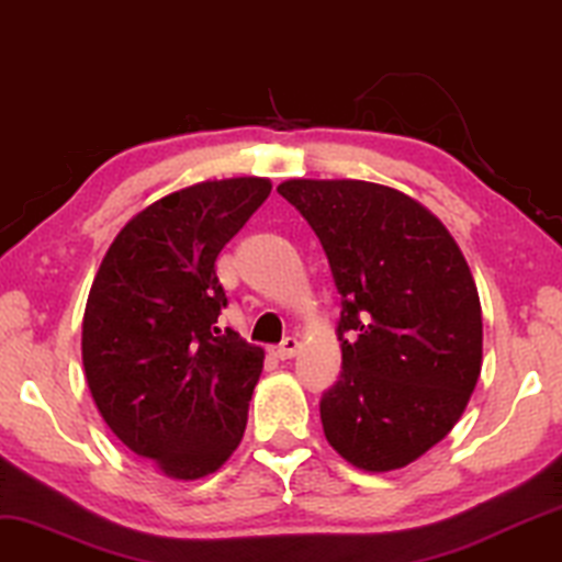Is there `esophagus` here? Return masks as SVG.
Segmentation results:
<instances>
[{"label":"esophagus","instance_id":"esophagus-1","mask_svg":"<svg viewBox=\"0 0 562 562\" xmlns=\"http://www.w3.org/2000/svg\"><path fill=\"white\" fill-rule=\"evenodd\" d=\"M297 347H301V342H297L295 337H285L280 345L274 347V355H277V358H280V360H290V358H293V355L297 352Z\"/></svg>","mask_w":562,"mask_h":562}]
</instances>
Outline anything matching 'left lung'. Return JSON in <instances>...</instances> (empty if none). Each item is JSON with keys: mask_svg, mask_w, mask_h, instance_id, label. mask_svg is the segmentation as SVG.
Wrapping results in <instances>:
<instances>
[{"mask_svg": "<svg viewBox=\"0 0 562 562\" xmlns=\"http://www.w3.org/2000/svg\"><path fill=\"white\" fill-rule=\"evenodd\" d=\"M322 240L342 316V373L324 436L350 464L389 472L432 449L482 368V311L449 231L402 191L368 181L277 187Z\"/></svg>", "mask_w": 562, "mask_h": 562, "instance_id": "1", "label": "left lung"}]
</instances>
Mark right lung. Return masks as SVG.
<instances>
[{
	"label": "right lung",
	"instance_id": "1",
	"mask_svg": "<svg viewBox=\"0 0 562 562\" xmlns=\"http://www.w3.org/2000/svg\"><path fill=\"white\" fill-rule=\"evenodd\" d=\"M272 191L204 181L132 217L92 280L82 363L103 420L176 480L215 472L244 438L265 350L220 329L217 254Z\"/></svg>",
	"mask_w": 562,
	"mask_h": 562
}]
</instances>
